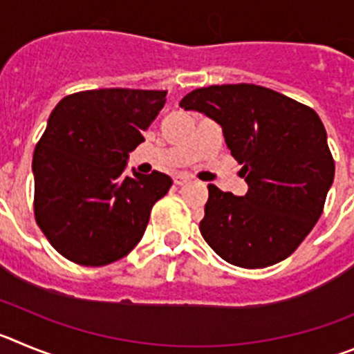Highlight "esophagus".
I'll return each instance as SVG.
<instances>
[{
	"mask_svg": "<svg viewBox=\"0 0 354 354\" xmlns=\"http://www.w3.org/2000/svg\"><path fill=\"white\" fill-rule=\"evenodd\" d=\"M189 181H190L189 174H176V176H174V183L176 185H185V183H189Z\"/></svg>",
	"mask_w": 354,
	"mask_h": 354,
	"instance_id": "34e87169",
	"label": "esophagus"
}]
</instances>
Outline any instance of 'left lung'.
I'll return each instance as SVG.
<instances>
[{
    "instance_id": "1",
    "label": "left lung",
    "mask_w": 354,
    "mask_h": 354,
    "mask_svg": "<svg viewBox=\"0 0 354 354\" xmlns=\"http://www.w3.org/2000/svg\"><path fill=\"white\" fill-rule=\"evenodd\" d=\"M180 107L222 127L248 185L241 197L208 185L199 224L206 243L227 263L250 270L291 256L319 221L335 174L316 111L256 84L199 88Z\"/></svg>"
}]
</instances>
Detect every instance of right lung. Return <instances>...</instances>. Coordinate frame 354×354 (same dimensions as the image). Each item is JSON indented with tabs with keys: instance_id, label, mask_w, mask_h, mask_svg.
<instances>
[{
	"instance_id": "1",
	"label": "right lung",
	"mask_w": 354,
	"mask_h": 354,
	"mask_svg": "<svg viewBox=\"0 0 354 354\" xmlns=\"http://www.w3.org/2000/svg\"><path fill=\"white\" fill-rule=\"evenodd\" d=\"M165 95L106 88L68 95L54 107L31 169L35 218L63 257L104 266L141 241L149 212L173 180L158 171L127 176V160Z\"/></svg>"
}]
</instances>
